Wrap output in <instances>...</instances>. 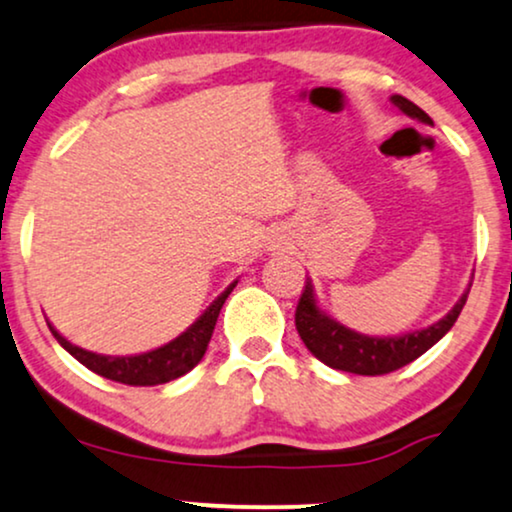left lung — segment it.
Wrapping results in <instances>:
<instances>
[{"label":"left lung","mask_w":512,"mask_h":512,"mask_svg":"<svg viewBox=\"0 0 512 512\" xmlns=\"http://www.w3.org/2000/svg\"><path fill=\"white\" fill-rule=\"evenodd\" d=\"M391 102L399 106L406 116L432 125V118L401 94H394ZM468 294L470 289L460 296L458 304L439 323L425 327V330L401 334V337H368V334L349 330V327H344L320 311L318 304H315L313 285L308 280L304 292H301L299 306H296L294 323L306 349L330 368L353 372V375H387V372L413 363L427 349H432L458 320L465 301H468Z\"/></svg>","instance_id":"left-lung-1"}]
</instances>
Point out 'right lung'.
Instances as JSON below:
<instances>
[{"label": "right lung", "instance_id": "1", "mask_svg": "<svg viewBox=\"0 0 512 512\" xmlns=\"http://www.w3.org/2000/svg\"><path fill=\"white\" fill-rule=\"evenodd\" d=\"M237 282H232L223 294L206 308L204 315L194 325H189L180 337H175L173 342L159 346V349L137 353V356H102V353H92L80 349L68 342L66 337H61L59 332L49 325V330L56 337L63 349H66L75 361H80L85 368H90L97 375L106 377V380L130 384V387H154V384H166L170 380H178L197 365L204 358L206 346L211 342L213 327L223 308L225 299L235 289Z\"/></svg>", "mask_w": 512, "mask_h": 512}]
</instances>
